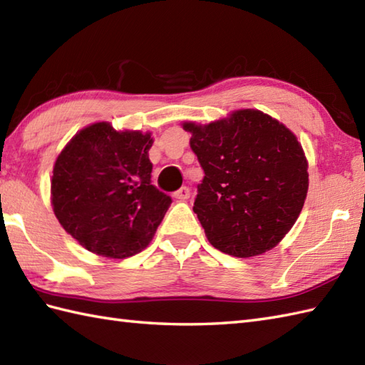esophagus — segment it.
Returning a JSON list of instances; mask_svg holds the SVG:
<instances>
[{"instance_id":"esophagus-1","label":"esophagus","mask_w":365,"mask_h":365,"mask_svg":"<svg viewBox=\"0 0 365 365\" xmlns=\"http://www.w3.org/2000/svg\"><path fill=\"white\" fill-rule=\"evenodd\" d=\"M190 195H191V190L188 187H182L180 190H177L174 192V197L180 199V200H187L190 197Z\"/></svg>"}]
</instances>
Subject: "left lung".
<instances>
[{
	"instance_id": "obj_1",
	"label": "left lung",
	"mask_w": 365,
	"mask_h": 365,
	"mask_svg": "<svg viewBox=\"0 0 365 365\" xmlns=\"http://www.w3.org/2000/svg\"><path fill=\"white\" fill-rule=\"evenodd\" d=\"M204 169L192 210L216 250L252 257L274 247L298 220L307 161L289 128L257 110L205 127L185 123Z\"/></svg>"
}]
</instances>
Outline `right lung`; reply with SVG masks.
I'll return each mask as SVG.
<instances>
[{"label": "right lung", "instance_id": "obj_1", "mask_svg": "<svg viewBox=\"0 0 365 365\" xmlns=\"http://www.w3.org/2000/svg\"><path fill=\"white\" fill-rule=\"evenodd\" d=\"M150 135L98 122L75 135L54 163L56 218L88 251L113 259L141 252L170 205L152 185Z\"/></svg>", "mask_w": 365, "mask_h": 365}]
</instances>
